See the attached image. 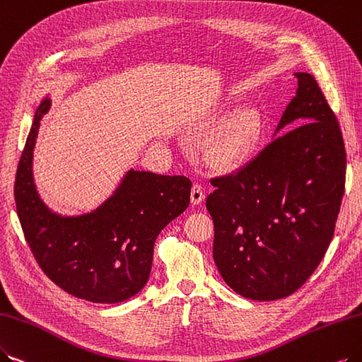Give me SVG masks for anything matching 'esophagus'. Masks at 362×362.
Masks as SVG:
<instances>
[{"mask_svg":"<svg viewBox=\"0 0 362 362\" xmlns=\"http://www.w3.org/2000/svg\"><path fill=\"white\" fill-rule=\"evenodd\" d=\"M205 199V193H204V187L200 184H194L192 187V204L193 205H199L202 204V200Z\"/></svg>","mask_w":362,"mask_h":362,"instance_id":"obj_1","label":"esophagus"}]
</instances>
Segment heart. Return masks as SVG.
<instances>
[{"label": "heart", "mask_w": 362, "mask_h": 362, "mask_svg": "<svg viewBox=\"0 0 362 362\" xmlns=\"http://www.w3.org/2000/svg\"><path fill=\"white\" fill-rule=\"evenodd\" d=\"M262 139V115L255 110L245 108L231 114L208 134L202 142V153L216 169H236L250 160Z\"/></svg>", "instance_id": "1"}]
</instances>
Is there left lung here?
Segmentation results:
<instances>
[{
    "instance_id": "8db88e82",
    "label": "left lung",
    "mask_w": 362,
    "mask_h": 362,
    "mask_svg": "<svg viewBox=\"0 0 362 362\" xmlns=\"http://www.w3.org/2000/svg\"><path fill=\"white\" fill-rule=\"evenodd\" d=\"M296 77L297 93L274 138L240 169L211 178L215 190L206 197L216 269L251 300L288 297L309 279L334 235L344 193L336 114L313 76ZM288 125L296 127L281 134Z\"/></svg>"
}]
</instances>
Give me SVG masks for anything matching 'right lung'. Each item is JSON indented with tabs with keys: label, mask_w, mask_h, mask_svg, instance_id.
I'll list each match as a JSON object with an SVG mask.
<instances>
[{
	"label": "right lung",
	"mask_w": 362,
	"mask_h": 362,
	"mask_svg": "<svg viewBox=\"0 0 362 362\" xmlns=\"http://www.w3.org/2000/svg\"><path fill=\"white\" fill-rule=\"evenodd\" d=\"M50 107L42 100L14 181L18 216L35 262L68 294L92 303H119L147 284L158 233L190 204L187 177L131 170L92 214L65 218L40 200L33 181V150Z\"/></svg>",
	"instance_id": "right-lung-1"
}]
</instances>
